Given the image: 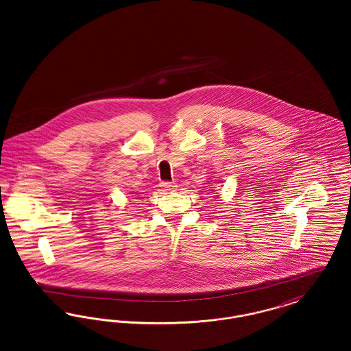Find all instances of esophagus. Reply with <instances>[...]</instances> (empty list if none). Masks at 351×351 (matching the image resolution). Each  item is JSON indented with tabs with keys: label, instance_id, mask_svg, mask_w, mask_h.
Returning a JSON list of instances; mask_svg holds the SVG:
<instances>
[{
	"label": "esophagus",
	"instance_id": "esophagus-1",
	"mask_svg": "<svg viewBox=\"0 0 351 351\" xmlns=\"http://www.w3.org/2000/svg\"><path fill=\"white\" fill-rule=\"evenodd\" d=\"M160 186H162L165 191H173L176 185L173 183H171V182H162Z\"/></svg>",
	"mask_w": 351,
	"mask_h": 351
}]
</instances>
